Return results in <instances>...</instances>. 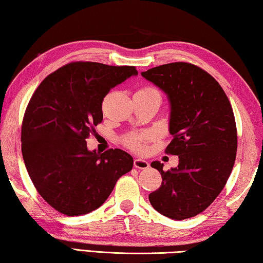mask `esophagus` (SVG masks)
<instances>
[{"mask_svg":"<svg viewBox=\"0 0 263 263\" xmlns=\"http://www.w3.org/2000/svg\"><path fill=\"white\" fill-rule=\"evenodd\" d=\"M134 167L140 168V170H144L149 167V162L145 159L142 158H135L134 159Z\"/></svg>","mask_w":263,"mask_h":263,"instance_id":"esophagus-1","label":"esophagus"}]
</instances>
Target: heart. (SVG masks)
<instances>
[{
  "instance_id": "1",
  "label": "heart",
  "mask_w": 263,
  "mask_h": 263,
  "mask_svg": "<svg viewBox=\"0 0 263 263\" xmlns=\"http://www.w3.org/2000/svg\"><path fill=\"white\" fill-rule=\"evenodd\" d=\"M150 91H155V90L151 89V87H143V89H141L137 92H150ZM142 141H143V137L134 136V137H132V139L128 140V145L130 146L132 149L141 150L142 149Z\"/></svg>"
}]
</instances>
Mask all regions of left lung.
<instances>
[{"mask_svg": "<svg viewBox=\"0 0 263 263\" xmlns=\"http://www.w3.org/2000/svg\"><path fill=\"white\" fill-rule=\"evenodd\" d=\"M170 103L166 153L179 157L177 167L163 171L162 185L149 195L151 205L168 218L194 217L213 203L227 183L236 160L237 128L222 86L203 69L174 62L141 72Z\"/></svg>", "mask_w": 263, "mask_h": 263, "instance_id": "1", "label": "left lung"}]
</instances>
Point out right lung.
Wrapping results in <instances>:
<instances>
[{
  "mask_svg": "<svg viewBox=\"0 0 263 263\" xmlns=\"http://www.w3.org/2000/svg\"><path fill=\"white\" fill-rule=\"evenodd\" d=\"M132 66L71 62L34 91L22 126V154L41 197L67 216L96 210L118 179L132 171L126 151H90L86 139L103 121L101 103L112 87L137 76Z\"/></svg>",
  "mask_w": 263,
  "mask_h": 263,
  "instance_id": "right-lung-1",
  "label": "right lung"
}]
</instances>
